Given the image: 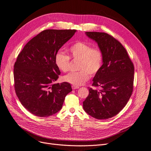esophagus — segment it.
<instances>
[{
	"mask_svg": "<svg viewBox=\"0 0 151 151\" xmlns=\"http://www.w3.org/2000/svg\"><path fill=\"white\" fill-rule=\"evenodd\" d=\"M80 87L78 86H75V85H72V88L73 90H75V89H78Z\"/></svg>",
	"mask_w": 151,
	"mask_h": 151,
	"instance_id": "esophagus-1",
	"label": "esophagus"
}]
</instances>
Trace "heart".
<instances>
[{"mask_svg": "<svg viewBox=\"0 0 151 151\" xmlns=\"http://www.w3.org/2000/svg\"><path fill=\"white\" fill-rule=\"evenodd\" d=\"M68 50L73 58L80 60L78 68L80 70L69 73L63 77L64 81L75 86H80L88 80L90 74L94 75L101 70L104 56L99 48H91L87 43L77 41L70 46ZM70 60V57L62 51L56 53L55 64L63 72L68 71Z\"/></svg>", "mask_w": 151, "mask_h": 151, "instance_id": "obj_1", "label": "heart"}]
</instances>
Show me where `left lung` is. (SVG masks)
Wrapping results in <instances>:
<instances>
[{"label": "left lung", "instance_id": "left-lung-1", "mask_svg": "<svg viewBox=\"0 0 151 151\" xmlns=\"http://www.w3.org/2000/svg\"><path fill=\"white\" fill-rule=\"evenodd\" d=\"M95 41L104 56L101 70L95 74L89 95L83 107L96 119H107L118 114L127 104L133 91L134 67L122 44L105 32H86Z\"/></svg>", "mask_w": 151, "mask_h": 151}]
</instances>
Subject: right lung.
<instances>
[{
	"instance_id": "obj_1",
	"label": "right lung",
	"mask_w": 151,
	"mask_h": 151,
	"mask_svg": "<svg viewBox=\"0 0 151 151\" xmlns=\"http://www.w3.org/2000/svg\"><path fill=\"white\" fill-rule=\"evenodd\" d=\"M76 31L45 30L29 41L19 54L14 66V88L21 104L32 114L40 117L55 114L72 91L69 83H55L61 73L55 58Z\"/></svg>"
}]
</instances>
